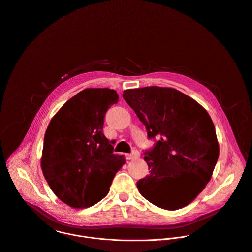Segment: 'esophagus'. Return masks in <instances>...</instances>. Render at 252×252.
Listing matches in <instances>:
<instances>
[{
  "mask_svg": "<svg viewBox=\"0 0 252 252\" xmlns=\"http://www.w3.org/2000/svg\"><path fill=\"white\" fill-rule=\"evenodd\" d=\"M139 156H140V153L138 152V150L134 149L131 153L126 154V159L127 160H134V159H137Z\"/></svg>",
  "mask_w": 252,
  "mask_h": 252,
  "instance_id": "obj_1",
  "label": "esophagus"
}]
</instances>
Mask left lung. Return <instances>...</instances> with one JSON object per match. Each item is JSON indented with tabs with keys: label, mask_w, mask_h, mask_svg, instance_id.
I'll use <instances>...</instances> for the list:
<instances>
[{
	"label": "left lung",
	"mask_w": 252,
	"mask_h": 252,
	"mask_svg": "<svg viewBox=\"0 0 252 252\" xmlns=\"http://www.w3.org/2000/svg\"><path fill=\"white\" fill-rule=\"evenodd\" d=\"M123 97L145 126L148 138H159L145 152L150 171L137 182L138 191L166 210L189 205L210 181L219 157L209 114L192 98L169 87L127 89Z\"/></svg>",
	"instance_id": "8db88e82"
}]
</instances>
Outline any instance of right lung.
<instances>
[{
    "mask_svg": "<svg viewBox=\"0 0 252 252\" xmlns=\"http://www.w3.org/2000/svg\"><path fill=\"white\" fill-rule=\"evenodd\" d=\"M118 101L114 89L86 88L70 98L47 127L42 172L56 196L72 208L102 200L125 164V156L113 153L103 133L105 114Z\"/></svg>",
    "mask_w": 252,
    "mask_h": 252,
    "instance_id": "obj_1",
    "label": "right lung"
}]
</instances>
